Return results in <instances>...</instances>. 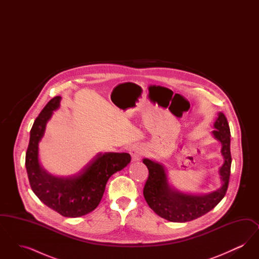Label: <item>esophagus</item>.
<instances>
[{"mask_svg":"<svg viewBox=\"0 0 259 259\" xmlns=\"http://www.w3.org/2000/svg\"><path fill=\"white\" fill-rule=\"evenodd\" d=\"M130 154L132 156V161H140L143 158L145 151H144V148L141 146L134 145L130 149Z\"/></svg>","mask_w":259,"mask_h":259,"instance_id":"obj_1","label":"esophagus"}]
</instances>
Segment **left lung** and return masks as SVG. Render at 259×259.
Returning <instances> with one entry per match:
<instances>
[{"label":"left lung","instance_id":"obj_1","mask_svg":"<svg viewBox=\"0 0 259 259\" xmlns=\"http://www.w3.org/2000/svg\"><path fill=\"white\" fill-rule=\"evenodd\" d=\"M213 137L222 144L224 162L220 169L222 186L205 195L185 194L169 185L164 166L154 160L145 158L143 163L148 167V178L144 196L150 209L161 218L172 222H186L196 220L213 209L224 197L229 184L231 170L230 128L225 115L220 112L213 123Z\"/></svg>","mask_w":259,"mask_h":259}]
</instances>
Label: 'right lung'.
<instances>
[{
	"instance_id": "right-lung-1",
	"label": "right lung",
	"mask_w": 259,
	"mask_h": 259,
	"mask_svg": "<svg viewBox=\"0 0 259 259\" xmlns=\"http://www.w3.org/2000/svg\"><path fill=\"white\" fill-rule=\"evenodd\" d=\"M60 101V96L51 99L33 124L25 166L31 188L44 204L63 217L78 218L97 208L109 179L126 167L131 156L125 152L98 153L80 172L66 178L45 170L38 159V143Z\"/></svg>"
}]
</instances>
